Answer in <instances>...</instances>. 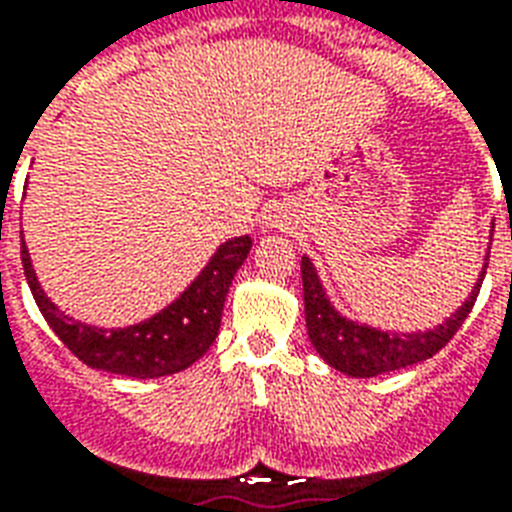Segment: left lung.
Here are the masks:
<instances>
[{"label":"left lung","mask_w":512,"mask_h":512,"mask_svg":"<svg viewBox=\"0 0 512 512\" xmlns=\"http://www.w3.org/2000/svg\"><path fill=\"white\" fill-rule=\"evenodd\" d=\"M486 273V271H483ZM300 276H303V303H306V327L308 338L314 343V349L322 354V360L330 368L341 370L346 376H381L389 370L408 368L416 362L429 360L432 354H438L456 330L464 325V319L470 317L475 306V298L481 292L483 276L478 287L473 290L470 300H464V306L456 311L454 317L443 322L429 333H381L373 327L354 325L330 306L325 298V290L317 279L314 265L308 263V257L300 260Z\"/></svg>","instance_id":"8db88e82"}]
</instances>
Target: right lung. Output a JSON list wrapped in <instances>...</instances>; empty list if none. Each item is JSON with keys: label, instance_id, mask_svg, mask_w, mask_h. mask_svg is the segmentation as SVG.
Masks as SVG:
<instances>
[{"label": "right lung", "instance_id": "right-lung-1", "mask_svg": "<svg viewBox=\"0 0 512 512\" xmlns=\"http://www.w3.org/2000/svg\"><path fill=\"white\" fill-rule=\"evenodd\" d=\"M249 249V236L225 241L201 276L169 308L126 330H101L64 317L37 284L26 244H21V260L42 317L77 360L117 376L161 378L190 368L212 346L220 330L228 287L241 263L247 260Z\"/></svg>", "mask_w": 512, "mask_h": 512}]
</instances>
